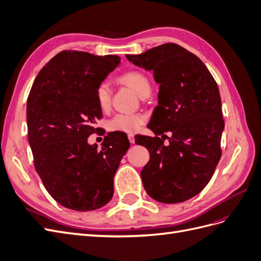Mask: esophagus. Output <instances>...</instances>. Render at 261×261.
Wrapping results in <instances>:
<instances>
[{
	"label": "esophagus",
	"instance_id": "obj_1",
	"mask_svg": "<svg viewBox=\"0 0 261 261\" xmlns=\"http://www.w3.org/2000/svg\"><path fill=\"white\" fill-rule=\"evenodd\" d=\"M128 140H129L130 144H135V137H134L133 134H129V135H128Z\"/></svg>",
	"mask_w": 261,
	"mask_h": 261
}]
</instances>
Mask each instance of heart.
<instances>
[{
	"label": "heart",
	"mask_w": 261,
	"mask_h": 261,
	"mask_svg": "<svg viewBox=\"0 0 261 261\" xmlns=\"http://www.w3.org/2000/svg\"><path fill=\"white\" fill-rule=\"evenodd\" d=\"M122 82L129 86L139 97H143L146 93H150L151 86L149 80L139 72H128L121 77ZM112 87L108 81L101 82L96 89L97 105L102 111H107L111 106ZM145 118L143 115L133 113H118L114 115L108 123V128L111 132L132 134L137 132L140 126L144 124Z\"/></svg>",
	"instance_id": "heart-1"
}]
</instances>
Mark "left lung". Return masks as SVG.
Segmentation results:
<instances>
[{"label":"left lung","instance_id":"1","mask_svg":"<svg viewBox=\"0 0 261 261\" xmlns=\"http://www.w3.org/2000/svg\"><path fill=\"white\" fill-rule=\"evenodd\" d=\"M126 58L159 84L148 127L155 135L171 133L168 146L156 136L136 139L150 152L140 172L144 187L156 201L183 202L206 187L220 161L224 121L218 85L199 58L175 43Z\"/></svg>","mask_w":261,"mask_h":261}]
</instances>
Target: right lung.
<instances>
[{
    "label": "right lung",
    "mask_w": 261,
    "mask_h": 261,
    "mask_svg": "<svg viewBox=\"0 0 261 261\" xmlns=\"http://www.w3.org/2000/svg\"><path fill=\"white\" fill-rule=\"evenodd\" d=\"M117 55L62 51L42 67L27 100L28 140L36 171L63 207L96 210L112 199L113 179L129 148L124 134L89 145L102 117L96 89L120 65ZM98 129V128H97Z\"/></svg>",
    "instance_id": "right-lung-1"
}]
</instances>
